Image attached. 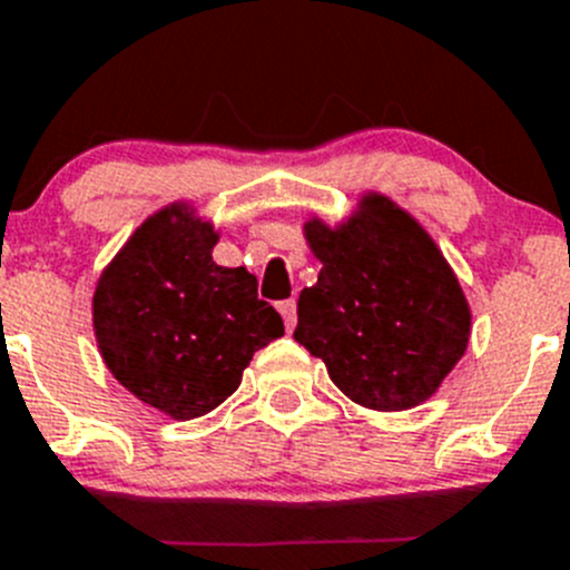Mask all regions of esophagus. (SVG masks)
<instances>
[{"instance_id":"1","label":"esophagus","mask_w":570,"mask_h":570,"mask_svg":"<svg viewBox=\"0 0 570 570\" xmlns=\"http://www.w3.org/2000/svg\"><path fill=\"white\" fill-rule=\"evenodd\" d=\"M278 312H281V317H284L286 331L295 328V323H297V303H295V297H289V301H281L278 303Z\"/></svg>"}]
</instances>
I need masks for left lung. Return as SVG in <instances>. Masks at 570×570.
I'll return each instance as SVG.
<instances>
[{"instance_id": "left-lung-1", "label": "left lung", "mask_w": 570, "mask_h": 570, "mask_svg": "<svg viewBox=\"0 0 570 570\" xmlns=\"http://www.w3.org/2000/svg\"><path fill=\"white\" fill-rule=\"evenodd\" d=\"M323 269L301 292L295 340L353 403L401 412L429 401L471 340V306L429 230L367 191L340 225H303Z\"/></svg>"}]
</instances>
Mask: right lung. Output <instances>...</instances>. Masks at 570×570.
Returning <instances> with one entry per match:
<instances>
[{
  "mask_svg": "<svg viewBox=\"0 0 570 570\" xmlns=\"http://www.w3.org/2000/svg\"><path fill=\"white\" fill-rule=\"evenodd\" d=\"M219 234L189 203L161 208L125 242L94 289V336L127 392L173 420L212 412L242 384L284 320L256 275L219 267Z\"/></svg>",
  "mask_w": 570,
  "mask_h": 570,
  "instance_id": "obj_1",
  "label": "right lung"
}]
</instances>
